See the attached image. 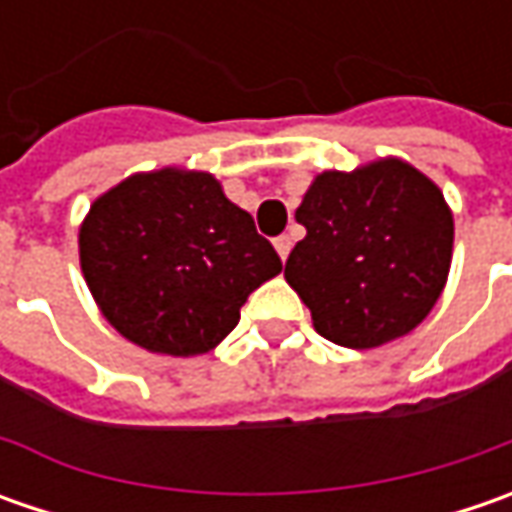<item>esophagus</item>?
Listing matches in <instances>:
<instances>
[{"label":"esophagus","mask_w":512,"mask_h":512,"mask_svg":"<svg viewBox=\"0 0 512 512\" xmlns=\"http://www.w3.org/2000/svg\"><path fill=\"white\" fill-rule=\"evenodd\" d=\"M273 245H276V250H279V256H282V259H287V253H290V247H293V239H290V236H279Z\"/></svg>","instance_id":"obj_1"}]
</instances>
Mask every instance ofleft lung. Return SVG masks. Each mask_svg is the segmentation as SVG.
<instances>
[{
    "label": "left lung",
    "instance_id": "8db88e82",
    "mask_svg": "<svg viewBox=\"0 0 512 512\" xmlns=\"http://www.w3.org/2000/svg\"><path fill=\"white\" fill-rule=\"evenodd\" d=\"M287 285L313 327L342 347H379L433 310L450 270L453 216L439 187L399 159L327 170L305 193Z\"/></svg>",
    "mask_w": 512,
    "mask_h": 512
}]
</instances>
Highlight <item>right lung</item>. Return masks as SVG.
Segmentation results:
<instances>
[{
  "label": "right lung",
  "mask_w": 512,
  "mask_h": 512,
  "mask_svg": "<svg viewBox=\"0 0 512 512\" xmlns=\"http://www.w3.org/2000/svg\"><path fill=\"white\" fill-rule=\"evenodd\" d=\"M79 259L96 305L133 344L196 356L239 325L247 296L282 270L253 216L210 173H139L90 207Z\"/></svg>",
  "instance_id": "right-lung-1"
}]
</instances>
